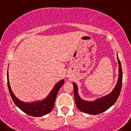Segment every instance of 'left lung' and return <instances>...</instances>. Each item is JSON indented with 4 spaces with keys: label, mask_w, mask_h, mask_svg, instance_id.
Here are the masks:
<instances>
[{
    "label": "left lung",
    "mask_w": 131,
    "mask_h": 131,
    "mask_svg": "<svg viewBox=\"0 0 131 131\" xmlns=\"http://www.w3.org/2000/svg\"><path fill=\"white\" fill-rule=\"evenodd\" d=\"M118 63V77L115 86L112 92L103 97L96 99L94 101H86L80 97L79 94L78 86L75 82L73 83L74 89V98L75 104L81 112L91 115H97L105 112L110 108L118 99L121 91L122 84V70L121 61L117 55Z\"/></svg>",
    "instance_id": "obj_1"
}]
</instances>
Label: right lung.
Here are the masks:
<instances>
[{
    "mask_svg": "<svg viewBox=\"0 0 131 131\" xmlns=\"http://www.w3.org/2000/svg\"><path fill=\"white\" fill-rule=\"evenodd\" d=\"M9 74L8 71L7 73V85H8L9 91L10 93V97L12 100L14 101V104L16 105L21 110L26 113L29 115L34 116V117H42L47 114L53 109L54 106L55 100H56V96H57L58 91L61 87L63 85L64 83V79L59 80L58 83L55 84L52 89L50 91L47 97L41 101H34L31 103H26L24 101H20L19 99L16 97L15 95L12 91L10 88V84H9Z\"/></svg>",
    "mask_w": 131,
    "mask_h": 131,
    "instance_id": "right-lung-1",
    "label": "right lung"
}]
</instances>
